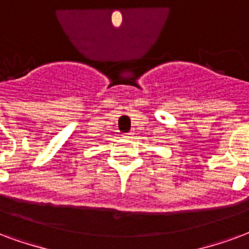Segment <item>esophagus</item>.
Returning a JSON list of instances; mask_svg holds the SVG:
<instances>
[{"label": "esophagus", "instance_id": "34e87169", "mask_svg": "<svg viewBox=\"0 0 249 249\" xmlns=\"http://www.w3.org/2000/svg\"><path fill=\"white\" fill-rule=\"evenodd\" d=\"M123 136H124V139H132L133 133H132V132H129V133H124Z\"/></svg>", "mask_w": 249, "mask_h": 249}]
</instances>
